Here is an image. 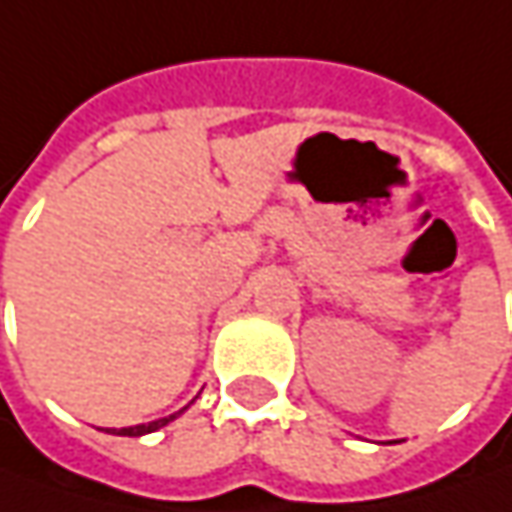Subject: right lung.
<instances>
[{"mask_svg": "<svg viewBox=\"0 0 512 512\" xmlns=\"http://www.w3.org/2000/svg\"><path fill=\"white\" fill-rule=\"evenodd\" d=\"M182 413V410H179ZM179 413H173V416H168V419H156V422H150V424H136V427H122L116 436H145V433H153V430H159V427H165L168 422H173Z\"/></svg>", "mask_w": 512, "mask_h": 512, "instance_id": "add662e5", "label": "right lung"}]
</instances>
